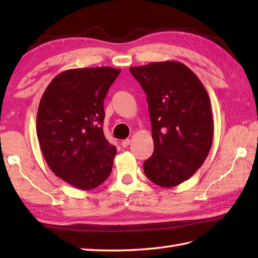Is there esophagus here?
Wrapping results in <instances>:
<instances>
[{"mask_svg":"<svg viewBox=\"0 0 258 258\" xmlns=\"http://www.w3.org/2000/svg\"><path fill=\"white\" fill-rule=\"evenodd\" d=\"M130 144H131V140H130V139L122 141V146H123V147H127Z\"/></svg>","mask_w":258,"mask_h":258,"instance_id":"esophagus-1","label":"esophagus"}]
</instances>
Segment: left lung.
I'll return each mask as SVG.
<instances>
[{"instance_id": "1", "label": "left lung", "mask_w": 258, "mask_h": 258, "mask_svg": "<svg viewBox=\"0 0 258 258\" xmlns=\"http://www.w3.org/2000/svg\"><path fill=\"white\" fill-rule=\"evenodd\" d=\"M146 94L154 152L145 175L162 187L187 180L210 153L214 123L204 85L183 63L155 62L130 68Z\"/></svg>"}]
</instances>
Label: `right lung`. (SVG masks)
Instances as JSON below:
<instances>
[{"label": "right lung", "mask_w": 258, "mask_h": 258, "mask_svg": "<svg viewBox=\"0 0 258 258\" xmlns=\"http://www.w3.org/2000/svg\"><path fill=\"white\" fill-rule=\"evenodd\" d=\"M119 73L108 67L64 71L41 98L36 134L43 156L56 176L76 188H95L112 172L116 147L103 133V104Z\"/></svg>", "instance_id": "right-lung-1"}]
</instances>
